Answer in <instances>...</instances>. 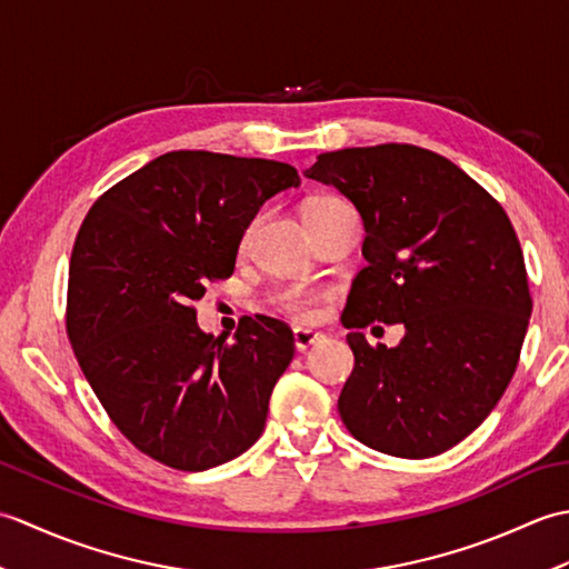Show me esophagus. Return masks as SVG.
<instances>
[{
  "mask_svg": "<svg viewBox=\"0 0 569 569\" xmlns=\"http://www.w3.org/2000/svg\"><path fill=\"white\" fill-rule=\"evenodd\" d=\"M320 340H322V335L316 330H293V342H296L298 352H308V349Z\"/></svg>",
  "mask_w": 569,
  "mask_h": 569,
  "instance_id": "obj_1",
  "label": "esophagus"
}]
</instances>
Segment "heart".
<instances>
[{"instance_id":"obj_1","label":"heart","mask_w":569,"mask_h":569,"mask_svg":"<svg viewBox=\"0 0 569 569\" xmlns=\"http://www.w3.org/2000/svg\"><path fill=\"white\" fill-rule=\"evenodd\" d=\"M345 208H349L347 200L337 198V196H312L303 204V217H306V222H310V220H318V217H325V214L337 212V210H345ZM251 229L253 227H247L244 237H241V247H244L247 241H249ZM328 298H330V293L325 291V288L300 286V283L281 286V288H276V291L271 293V300L276 303V308H281L286 316H291L298 322H312V320H316L318 312H320V306Z\"/></svg>"}]
</instances>
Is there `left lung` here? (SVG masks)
I'll return each mask as SVG.
<instances>
[{"instance_id": "1", "label": "left lung", "mask_w": 569, "mask_h": 569, "mask_svg": "<svg viewBox=\"0 0 569 569\" xmlns=\"http://www.w3.org/2000/svg\"><path fill=\"white\" fill-rule=\"evenodd\" d=\"M306 176L352 200L367 229V266L342 312L355 352L342 422L393 457L450 450L499 403L533 310L509 214L462 168L413 143L320 153ZM371 321H403L405 340L371 348L360 335Z\"/></svg>"}]
</instances>
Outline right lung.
I'll use <instances>...</instances> for the list:
<instances>
[{
	"instance_id": "obj_1",
	"label": "right lung",
	"mask_w": 569,
	"mask_h": 569,
	"mask_svg": "<svg viewBox=\"0 0 569 569\" xmlns=\"http://www.w3.org/2000/svg\"><path fill=\"white\" fill-rule=\"evenodd\" d=\"M298 186L288 163L171 151L84 214L68 271V340L107 416L156 462L202 471L261 438L293 332L257 316L227 342L198 328L192 300L232 276L261 204Z\"/></svg>"
}]
</instances>
